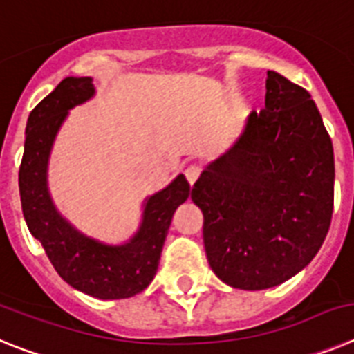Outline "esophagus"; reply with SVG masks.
I'll use <instances>...</instances> for the list:
<instances>
[{
	"mask_svg": "<svg viewBox=\"0 0 354 354\" xmlns=\"http://www.w3.org/2000/svg\"><path fill=\"white\" fill-rule=\"evenodd\" d=\"M199 173H201V169H199V165H196V164L189 165V167L185 169V178H187V181H189L190 185H194L196 180L199 178Z\"/></svg>",
	"mask_w": 354,
	"mask_h": 354,
	"instance_id": "esophagus-1",
	"label": "esophagus"
}]
</instances>
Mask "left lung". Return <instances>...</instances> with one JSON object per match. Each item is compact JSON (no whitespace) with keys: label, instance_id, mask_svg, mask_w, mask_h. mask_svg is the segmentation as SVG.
Here are the masks:
<instances>
[{"label":"left lung","instance_id":"1","mask_svg":"<svg viewBox=\"0 0 354 354\" xmlns=\"http://www.w3.org/2000/svg\"><path fill=\"white\" fill-rule=\"evenodd\" d=\"M266 109L192 187L215 276L263 290L305 269L333 214V144L312 96L267 71Z\"/></svg>","mask_w":354,"mask_h":354}]
</instances>
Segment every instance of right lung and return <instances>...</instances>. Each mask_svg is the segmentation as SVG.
I'll return each mask as SVG.
<instances>
[{"mask_svg":"<svg viewBox=\"0 0 354 354\" xmlns=\"http://www.w3.org/2000/svg\"><path fill=\"white\" fill-rule=\"evenodd\" d=\"M96 94L91 76H67L30 112L19 169L21 207L28 230L41 241L64 281L97 299H126L151 283L173 215L190 194L178 174L146 198L139 230L124 244H106L76 230L55 207L48 189V164L60 126L71 109Z\"/></svg>","mask_w":354,"mask_h":354,"instance_id":"obj_1","label":"right lung"}]
</instances>
